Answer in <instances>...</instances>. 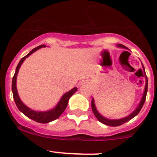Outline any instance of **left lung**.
<instances>
[{"mask_svg":"<svg viewBox=\"0 0 157 157\" xmlns=\"http://www.w3.org/2000/svg\"><path fill=\"white\" fill-rule=\"evenodd\" d=\"M117 46L118 47H121V48H126V47L124 46V45H121V44H118V45H117ZM143 65V64H142ZM140 71H142V69H140ZM143 71L145 73V69H144V67L143 65ZM145 79H146V85H145V88H144V95H143V97H142V99L141 101H140V104L138 105V106H137V108L135 109V110L134 111V112H132V113L131 114V115H129L128 116L125 117V118H121V119H108V118H105V117H103L102 115H101L99 113V112L97 111V109L96 108V105H95V102H94V99H92V102H91V106H92V110H93V113H94L95 116L96 117V118H97L98 120H99L100 122L103 123V124H106V125H109V126H112V127H116V126H119V125H121V124H124L125 122H127V121H129V120L132 119L134 117H135L136 115H137V114L140 112V111L141 110L142 107H143L144 104L145 102V100H146V96H147V88H148V80H147V77L146 75V73H145Z\"/></svg>","mask_w":157,"mask_h":157,"instance_id":"1","label":"left lung"}]
</instances>
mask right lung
I'll list each match as a JSON object with an SVG mask.
<instances>
[{
	"instance_id": "add662e5",
	"label": "right lung",
	"mask_w": 157,
	"mask_h": 157,
	"mask_svg": "<svg viewBox=\"0 0 157 157\" xmlns=\"http://www.w3.org/2000/svg\"><path fill=\"white\" fill-rule=\"evenodd\" d=\"M42 47H45V45H41L39 46L36 47V48H33L31 52H29L28 55H26V56L23 57L20 61L19 62L18 65L17 66V68H16V72L14 74L12 80V92H13V99L15 101V103L17 105V108L21 112H23L26 116H27L28 118H31L33 121H37L39 123H42V124H45V123H48L50 121H54V120L57 119L58 118H59L60 115L64 112V111L65 110V109L67 108V102H68L69 99L71 98V96L73 94L76 93V91L77 90V87L73 88L72 90H70L69 92L66 93L65 94L63 95V96L61 97V100L59 101V102L58 103V105L55 107L53 109H51V110L47 111V112H36V111L33 110V109H30L28 108L26 105L23 104V102L20 100V97L18 96V93H17V86H16V83H17V76L18 74L19 69H20V66L23 64V62L24 61V60L26 59L27 57H29L30 55L33 53V52H36L38 49L42 48Z\"/></svg>"
}]
</instances>
